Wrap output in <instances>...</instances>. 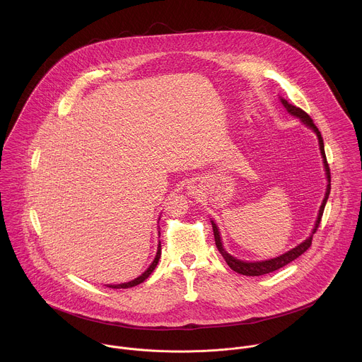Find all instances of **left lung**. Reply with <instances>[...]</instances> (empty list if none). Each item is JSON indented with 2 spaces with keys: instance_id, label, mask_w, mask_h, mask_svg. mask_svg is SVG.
Returning a JSON list of instances; mask_svg holds the SVG:
<instances>
[{
  "instance_id": "left-lung-1",
  "label": "left lung",
  "mask_w": 362,
  "mask_h": 362,
  "mask_svg": "<svg viewBox=\"0 0 362 362\" xmlns=\"http://www.w3.org/2000/svg\"><path fill=\"white\" fill-rule=\"evenodd\" d=\"M282 104L286 107L288 112H291L292 115L295 117H299L308 127H310L319 136V144H320V151H322V155H323V159H325V168H326V175H327V180H329V185H327V192H326V196H325V200L322 203V207H320V211H319V217H317V221H316V227L313 230V234L316 233V230L319 228L320 226V221H322V217H323V211H325V207H326V203H327V199H329V194H330V189H332V176H330V168H329V163H327V158H326V152H325V144H323V138H322V134L319 131V128L315 125V122L312 121V118L309 117V114L306 111H303L302 108L299 107H295L292 104H289L286 100L282 98ZM211 226H213V233H214V240H216V245L220 251V254L224 257L227 265L235 271L237 274H241V275H245V276H259V275H265V274H269V272H274L285 265H288L289 262L295 261L296 258H299L303 252H306L310 245H312V238H313V234L305 241L302 243L300 245H298L296 248L291 250L289 252L278 257V258H274V259H269V261H262V262H244V261H240V259H235L233 258L231 255H228L224 248H223V244H221V238H220V233H218V228L217 226L211 221Z\"/></svg>"
}]
</instances>
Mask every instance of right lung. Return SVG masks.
<instances>
[{
  "mask_svg": "<svg viewBox=\"0 0 362 362\" xmlns=\"http://www.w3.org/2000/svg\"><path fill=\"white\" fill-rule=\"evenodd\" d=\"M159 258H160V243H159V247H158V252H156V257H155V259H153V262L151 264V267L141 275V276H138L136 279H134V281H131V282H128V284H121V285H108V288H112V289H127V288H132V286H136V285H139V284H142L152 272H153V269L156 268V265H158V262H159Z\"/></svg>",
  "mask_w": 362,
  "mask_h": 362,
  "instance_id": "1",
  "label": "right lung"
}]
</instances>
